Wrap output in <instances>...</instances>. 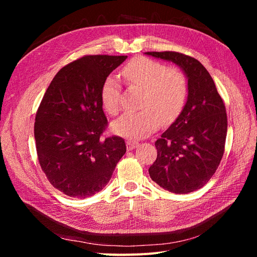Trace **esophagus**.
<instances>
[{
    "instance_id": "obj_1",
    "label": "esophagus",
    "mask_w": 257,
    "mask_h": 257,
    "mask_svg": "<svg viewBox=\"0 0 257 257\" xmlns=\"http://www.w3.org/2000/svg\"><path fill=\"white\" fill-rule=\"evenodd\" d=\"M138 146V143L137 142H135V141H127L126 142V148H127V150L130 151V150H133V149H135V148Z\"/></svg>"
}]
</instances>
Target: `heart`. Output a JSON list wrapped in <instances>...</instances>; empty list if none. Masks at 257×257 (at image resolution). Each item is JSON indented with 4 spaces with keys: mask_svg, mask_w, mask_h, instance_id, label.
Listing matches in <instances>:
<instances>
[{
    "mask_svg": "<svg viewBox=\"0 0 257 257\" xmlns=\"http://www.w3.org/2000/svg\"><path fill=\"white\" fill-rule=\"evenodd\" d=\"M121 75L131 89L143 90L142 110L125 113L112 122L116 135L132 139L144 138L157 130L161 121L169 123L181 113L189 94L186 75L177 67H167L148 58H136L122 68ZM119 82L105 79L100 89V103L109 114L120 110Z\"/></svg>",
    "mask_w": 257,
    "mask_h": 257,
    "instance_id": "heart-1",
    "label": "heart"
}]
</instances>
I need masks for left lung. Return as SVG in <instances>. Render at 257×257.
<instances>
[{
  "label": "left lung",
  "instance_id": "1",
  "mask_svg": "<svg viewBox=\"0 0 257 257\" xmlns=\"http://www.w3.org/2000/svg\"><path fill=\"white\" fill-rule=\"evenodd\" d=\"M170 61L188 77L189 94L181 113L155 142L158 158L152 180L176 194L196 191L220 165L227 134V115L212 77L199 61L175 51L146 52Z\"/></svg>",
  "mask_w": 257,
  "mask_h": 257
}]
</instances>
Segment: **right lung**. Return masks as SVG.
<instances>
[{
    "mask_svg": "<svg viewBox=\"0 0 257 257\" xmlns=\"http://www.w3.org/2000/svg\"><path fill=\"white\" fill-rule=\"evenodd\" d=\"M126 56H84L62 67L38 107L34 137L49 182L69 197L94 195L126 152L124 139L100 138L107 118L100 89Z\"/></svg>",
    "mask_w": 257,
    "mask_h": 257,
    "instance_id": "right-lung-1",
    "label": "right lung"
}]
</instances>
